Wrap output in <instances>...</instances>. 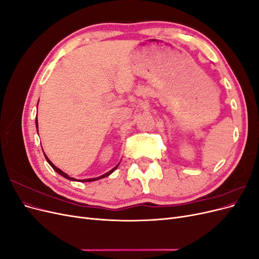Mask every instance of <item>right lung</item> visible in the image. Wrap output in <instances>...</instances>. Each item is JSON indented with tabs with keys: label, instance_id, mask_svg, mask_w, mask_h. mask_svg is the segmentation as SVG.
I'll use <instances>...</instances> for the list:
<instances>
[{
	"label": "right lung",
	"instance_id": "1",
	"mask_svg": "<svg viewBox=\"0 0 259 259\" xmlns=\"http://www.w3.org/2000/svg\"><path fill=\"white\" fill-rule=\"evenodd\" d=\"M35 124H36V131H37V117H36V119H35ZM44 155H45V153H44ZM45 159H46V161H48L49 162V164H50V165L54 168V170H56L57 171V173L59 174V175H61L62 177H65V178H67V179H69V180H71V182H77V180L75 179V178H73V177H70L68 174H66L65 173V171H62L60 168H58V167H56V166H55L54 165V164L52 163V161L48 158V156H46L45 155ZM120 165V163L119 164H117V165L115 166V167H113L112 169H110V170H109V171H107V173L106 174H104V175H101V176H99V177H95V178H86V179H81L80 180V183H88V182H95V180H98V179H101V178H105V177H107V176H109V175H110V174H112L113 173V171L117 168V166H119Z\"/></svg>",
	"mask_w": 259,
	"mask_h": 259
}]
</instances>
